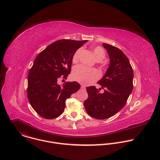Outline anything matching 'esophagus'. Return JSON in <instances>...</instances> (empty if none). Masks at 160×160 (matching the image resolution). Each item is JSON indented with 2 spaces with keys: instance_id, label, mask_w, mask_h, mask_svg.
I'll list each match as a JSON object with an SVG mask.
<instances>
[{
  "instance_id": "34e87169",
  "label": "esophagus",
  "mask_w": 160,
  "mask_h": 160,
  "mask_svg": "<svg viewBox=\"0 0 160 160\" xmlns=\"http://www.w3.org/2000/svg\"><path fill=\"white\" fill-rule=\"evenodd\" d=\"M81 88H82V89H85V85H81Z\"/></svg>"
}]
</instances>
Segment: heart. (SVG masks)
Masks as SVG:
<instances>
[{
    "instance_id": "obj_1",
    "label": "heart",
    "mask_w": 160,
    "mask_h": 160,
    "mask_svg": "<svg viewBox=\"0 0 160 160\" xmlns=\"http://www.w3.org/2000/svg\"><path fill=\"white\" fill-rule=\"evenodd\" d=\"M81 49H78L73 56V62H76L79 59ZM94 58L97 61H101L105 56V52L101 47H96L92 51ZM99 73L95 69H90L83 65L76 66L73 71V78L80 83L85 85H89L95 82L99 77Z\"/></svg>"
}]
</instances>
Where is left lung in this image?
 <instances>
[{"label":"left lung","instance_id":"1","mask_svg":"<svg viewBox=\"0 0 160 160\" xmlns=\"http://www.w3.org/2000/svg\"><path fill=\"white\" fill-rule=\"evenodd\" d=\"M109 58V64L104 77L98 82L103 93L95 86L87 87L88 99L84 106L88 115L96 119L109 118L125 105L133 90V72L130 61L119 49L102 43Z\"/></svg>","mask_w":160,"mask_h":160}]
</instances>
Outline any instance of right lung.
I'll list each match as a JSON object with an SVG mask.
<instances>
[{"label": "right lung", "mask_w": 160, "mask_h": 160, "mask_svg": "<svg viewBox=\"0 0 160 160\" xmlns=\"http://www.w3.org/2000/svg\"><path fill=\"white\" fill-rule=\"evenodd\" d=\"M87 42L59 40L36 57L28 73L27 95L31 106L42 117H59L64 110L66 100L80 89V85L75 81L61 85L58 82L59 78H67L75 52Z\"/></svg>", "instance_id": "right-lung-1"}]
</instances>
